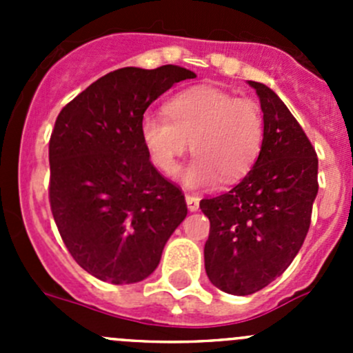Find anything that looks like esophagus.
Segmentation results:
<instances>
[{
    "mask_svg": "<svg viewBox=\"0 0 353 353\" xmlns=\"http://www.w3.org/2000/svg\"><path fill=\"white\" fill-rule=\"evenodd\" d=\"M186 203H188V208H190L191 212H196L199 208V198L196 194H186Z\"/></svg>",
    "mask_w": 353,
    "mask_h": 353,
    "instance_id": "1",
    "label": "esophagus"
}]
</instances>
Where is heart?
I'll return each mask as SVG.
<instances>
[{
  "label": "heart",
  "instance_id": "1",
  "mask_svg": "<svg viewBox=\"0 0 353 353\" xmlns=\"http://www.w3.org/2000/svg\"><path fill=\"white\" fill-rule=\"evenodd\" d=\"M165 116L141 117L140 134L154 165L176 176L191 143L194 159L184 170L188 188L234 183L258 160L265 140V116L249 97H236L213 85H196L174 95Z\"/></svg>",
  "mask_w": 353,
  "mask_h": 353
}]
</instances>
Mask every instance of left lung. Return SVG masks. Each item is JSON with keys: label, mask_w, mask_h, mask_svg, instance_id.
<instances>
[{"label": "left lung", "mask_w": 353, "mask_h": 353, "mask_svg": "<svg viewBox=\"0 0 353 353\" xmlns=\"http://www.w3.org/2000/svg\"><path fill=\"white\" fill-rule=\"evenodd\" d=\"M265 116L261 154L227 193L203 198L210 220L205 270L232 295L265 288L290 266L311 225L318 194V155L301 124L266 85L249 81Z\"/></svg>", "instance_id": "left-lung-1"}]
</instances>
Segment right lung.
Returning <instances> with one entry per match:
<instances>
[{"label":"right lung","instance_id":"1","mask_svg":"<svg viewBox=\"0 0 353 353\" xmlns=\"http://www.w3.org/2000/svg\"><path fill=\"white\" fill-rule=\"evenodd\" d=\"M196 74L165 65L99 78L56 117L49 140V203L74 261L102 282L134 283L159 266L188 206L183 190L150 162L145 110Z\"/></svg>","mask_w":353,"mask_h":353}]
</instances>
